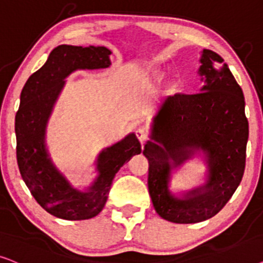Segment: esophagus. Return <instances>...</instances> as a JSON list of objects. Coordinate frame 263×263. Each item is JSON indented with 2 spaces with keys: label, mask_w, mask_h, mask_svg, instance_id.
Returning a JSON list of instances; mask_svg holds the SVG:
<instances>
[{
  "label": "esophagus",
  "mask_w": 263,
  "mask_h": 263,
  "mask_svg": "<svg viewBox=\"0 0 263 263\" xmlns=\"http://www.w3.org/2000/svg\"><path fill=\"white\" fill-rule=\"evenodd\" d=\"M136 136H137L139 142L144 143L145 141H148L149 132H148V129H145L144 127H138L137 129H136Z\"/></svg>",
  "instance_id": "esophagus-1"
}]
</instances>
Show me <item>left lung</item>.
I'll list each match as a JSON object with an SVG mask.
<instances>
[{
    "mask_svg": "<svg viewBox=\"0 0 263 263\" xmlns=\"http://www.w3.org/2000/svg\"><path fill=\"white\" fill-rule=\"evenodd\" d=\"M199 74L205 77L201 92L168 96L154 119V142L144 145L149 161L148 189L161 218L176 223L204 221L221 211L240 184L246 170L249 125L240 86L221 56L204 49ZM197 149L208 155L209 181L183 199L167 191L172 166Z\"/></svg>",
    "mask_w": 263,
    "mask_h": 263,
    "instance_id": "obj_1",
    "label": "left lung"
}]
</instances>
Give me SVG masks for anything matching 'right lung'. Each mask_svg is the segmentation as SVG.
Listing matches in <instances>:
<instances>
[{"instance_id": "right-lung-1", "label": "right lung", "mask_w": 263, "mask_h": 263, "mask_svg": "<svg viewBox=\"0 0 263 263\" xmlns=\"http://www.w3.org/2000/svg\"><path fill=\"white\" fill-rule=\"evenodd\" d=\"M110 50L104 47L59 45L48 60L27 79L15 115L16 161L26 186L38 204L56 218L86 220L102 211L115 174L136 154L141 143L136 135L100 154V176L87 192L73 189L51 163L44 145L45 125L64 79L76 69L109 67Z\"/></svg>"}]
</instances>
